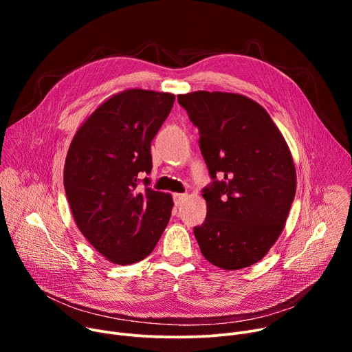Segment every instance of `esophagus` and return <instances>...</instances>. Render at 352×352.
Masks as SVG:
<instances>
[{
    "label": "esophagus",
    "mask_w": 352,
    "mask_h": 352,
    "mask_svg": "<svg viewBox=\"0 0 352 352\" xmlns=\"http://www.w3.org/2000/svg\"><path fill=\"white\" fill-rule=\"evenodd\" d=\"M188 198L187 194H174V204L177 207H179L184 201H186Z\"/></svg>",
    "instance_id": "esophagus-1"
}]
</instances>
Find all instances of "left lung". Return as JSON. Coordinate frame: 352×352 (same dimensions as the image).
<instances>
[{
    "mask_svg": "<svg viewBox=\"0 0 352 352\" xmlns=\"http://www.w3.org/2000/svg\"><path fill=\"white\" fill-rule=\"evenodd\" d=\"M178 102L199 129L214 179L202 191L207 218L194 228L199 250L223 270L256 264L281 235L297 190L289 148L267 111L245 96L195 91Z\"/></svg>",
    "mask_w": 352,
    "mask_h": 352,
    "instance_id": "left-lung-1",
    "label": "left lung"
}]
</instances>
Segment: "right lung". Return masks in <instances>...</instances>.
<instances>
[{"instance_id": "right-lung-1", "label": "right lung", "mask_w": 352, "mask_h": 352, "mask_svg": "<svg viewBox=\"0 0 352 352\" xmlns=\"http://www.w3.org/2000/svg\"><path fill=\"white\" fill-rule=\"evenodd\" d=\"M174 100L170 92L121 91L92 111L68 148L64 188L74 221L114 264L144 260L170 221L171 194L137 186L140 174L151 173V141Z\"/></svg>"}]
</instances>
